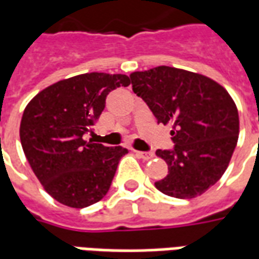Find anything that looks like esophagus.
<instances>
[{
  "instance_id": "1",
  "label": "esophagus",
  "mask_w": 259,
  "mask_h": 259,
  "mask_svg": "<svg viewBox=\"0 0 259 259\" xmlns=\"http://www.w3.org/2000/svg\"><path fill=\"white\" fill-rule=\"evenodd\" d=\"M136 155L139 158H143V159H151V158H154V152L151 151H135Z\"/></svg>"
}]
</instances>
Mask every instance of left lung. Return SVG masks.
<instances>
[{
    "label": "left lung",
    "mask_w": 259,
    "mask_h": 259,
    "mask_svg": "<svg viewBox=\"0 0 259 259\" xmlns=\"http://www.w3.org/2000/svg\"><path fill=\"white\" fill-rule=\"evenodd\" d=\"M133 91L158 123L172 124L174 150H157L168 175L155 187L176 198H194L222 178L239 139V112L215 80L185 69L157 66L130 74Z\"/></svg>",
    "instance_id": "left-lung-1"
}]
</instances>
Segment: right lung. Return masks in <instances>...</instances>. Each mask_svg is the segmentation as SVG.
Returning a JSON list of instances; mask_svg holds the SVG:
<instances>
[{"mask_svg":"<svg viewBox=\"0 0 259 259\" xmlns=\"http://www.w3.org/2000/svg\"><path fill=\"white\" fill-rule=\"evenodd\" d=\"M126 74H77L40 91L23 111L20 143L33 172L53 198L72 208L107 194L123 147L83 140L105 108L107 96L127 87Z\"/></svg>","mask_w":259,"mask_h":259,"instance_id":"right-lung-1","label":"right lung"}]
</instances>
